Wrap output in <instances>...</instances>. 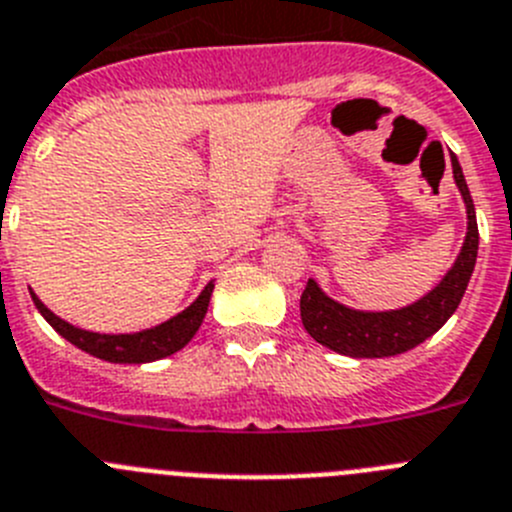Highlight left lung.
I'll return each instance as SVG.
<instances>
[{"label": "left lung", "mask_w": 512, "mask_h": 512, "mask_svg": "<svg viewBox=\"0 0 512 512\" xmlns=\"http://www.w3.org/2000/svg\"><path fill=\"white\" fill-rule=\"evenodd\" d=\"M451 168H454V181L467 204V239L444 280L421 301L398 308V311L382 313L352 311L342 303L331 301L319 285L308 280L301 296V321L316 342L339 354H347V357H393V354H403L426 342L428 336L436 334L449 321L451 313L457 311L469 278H472L474 262H477L480 232H477L472 196H469L457 158L451 160Z\"/></svg>", "instance_id": "8db88e82"}]
</instances>
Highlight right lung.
Listing matches in <instances>:
<instances>
[{"instance_id":"add662e5","label":"right lung","mask_w":512,"mask_h":512,"mask_svg":"<svg viewBox=\"0 0 512 512\" xmlns=\"http://www.w3.org/2000/svg\"><path fill=\"white\" fill-rule=\"evenodd\" d=\"M211 290L214 283L206 285L201 290V296L191 303L183 313L173 316L165 324L155 326V329L137 331V334H94V331H84L71 326L68 321L58 319L53 311L43 306L35 293L30 290L32 301L38 306V311L43 313V319L53 326L63 339H68L71 344H76L78 349L94 354L99 359H107V362H119V365H142V362H155V359H163L168 354H176L178 349L186 347L193 339V334L199 331L201 321L206 316V308H209Z\"/></svg>"}]
</instances>
